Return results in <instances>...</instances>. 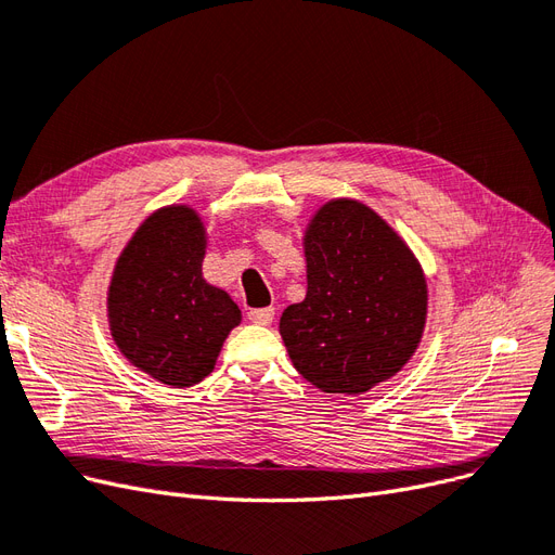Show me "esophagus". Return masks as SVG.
<instances>
[{
	"label": "esophagus",
	"instance_id": "1",
	"mask_svg": "<svg viewBox=\"0 0 555 555\" xmlns=\"http://www.w3.org/2000/svg\"><path fill=\"white\" fill-rule=\"evenodd\" d=\"M248 320H251L254 325H272L274 323V309L267 307V309H251L248 311Z\"/></svg>",
	"mask_w": 555,
	"mask_h": 555
}]
</instances>
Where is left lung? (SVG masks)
<instances>
[{
  "label": "left lung",
  "mask_w": 555,
  "mask_h": 555,
  "mask_svg": "<svg viewBox=\"0 0 555 555\" xmlns=\"http://www.w3.org/2000/svg\"><path fill=\"white\" fill-rule=\"evenodd\" d=\"M301 246L307 297L281 315L285 350L318 389L364 395L397 375L422 341V264L378 211L354 198L320 205Z\"/></svg>",
  "instance_id": "1"
}]
</instances>
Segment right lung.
<instances>
[{
    "instance_id": "1",
    "label": "right lung",
    "mask_w": 555,
    "mask_h": 555,
    "mask_svg": "<svg viewBox=\"0 0 555 555\" xmlns=\"http://www.w3.org/2000/svg\"><path fill=\"white\" fill-rule=\"evenodd\" d=\"M207 228L191 205L152 211L121 248L108 285L111 336L127 362L170 387L198 385L242 323L232 297L203 279Z\"/></svg>"
}]
</instances>
